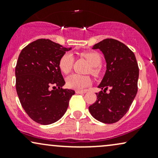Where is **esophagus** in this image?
<instances>
[{
    "label": "esophagus",
    "instance_id": "34e87169",
    "mask_svg": "<svg viewBox=\"0 0 158 158\" xmlns=\"http://www.w3.org/2000/svg\"><path fill=\"white\" fill-rule=\"evenodd\" d=\"M76 93L78 94H85L86 93V90H76Z\"/></svg>",
    "mask_w": 158,
    "mask_h": 158
}]
</instances>
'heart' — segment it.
Segmentation results:
<instances>
[{"label": "heart", "instance_id": "obj_1", "mask_svg": "<svg viewBox=\"0 0 158 158\" xmlns=\"http://www.w3.org/2000/svg\"><path fill=\"white\" fill-rule=\"evenodd\" d=\"M80 56L85 58L90 64L89 73L94 77H99L101 69L99 65L102 63V56L97 51H87L81 52ZM73 64V57L70 53H64L59 61V69L63 73L68 74L70 72ZM90 84V79L88 76L72 74L67 79V85L73 89L81 90Z\"/></svg>", "mask_w": 158, "mask_h": 158}]
</instances>
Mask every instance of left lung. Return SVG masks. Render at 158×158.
<instances>
[{"label": "left lung", "instance_id": "left-lung-1", "mask_svg": "<svg viewBox=\"0 0 158 158\" xmlns=\"http://www.w3.org/2000/svg\"><path fill=\"white\" fill-rule=\"evenodd\" d=\"M104 54L107 63L105 77L96 93L97 100L89 111L104 123H117L129 110L137 92L139 68L134 52L126 44L113 39H103L93 47ZM110 89L108 94L106 90Z\"/></svg>", "mask_w": 158, "mask_h": 158}]
</instances>
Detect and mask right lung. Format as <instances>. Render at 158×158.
Listing matches in <instances>:
<instances>
[{
	"mask_svg": "<svg viewBox=\"0 0 158 158\" xmlns=\"http://www.w3.org/2000/svg\"><path fill=\"white\" fill-rule=\"evenodd\" d=\"M70 48L49 39H38L25 47L19 56L16 91L27 115L39 124L59 120L75 94L62 88L65 81L59 67L60 58Z\"/></svg>",
	"mask_w": 158,
	"mask_h": 158,
	"instance_id": "obj_1",
	"label": "right lung"
}]
</instances>
